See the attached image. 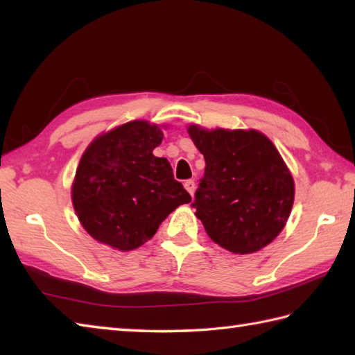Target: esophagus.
<instances>
[{"instance_id":"esophagus-1","label":"esophagus","mask_w":355,"mask_h":355,"mask_svg":"<svg viewBox=\"0 0 355 355\" xmlns=\"http://www.w3.org/2000/svg\"><path fill=\"white\" fill-rule=\"evenodd\" d=\"M184 187H185V190L191 194H194V190H196V184H194V180H191V179H188V180H185V184H184Z\"/></svg>"}]
</instances>
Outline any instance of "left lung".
<instances>
[{
	"mask_svg": "<svg viewBox=\"0 0 355 355\" xmlns=\"http://www.w3.org/2000/svg\"><path fill=\"white\" fill-rule=\"evenodd\" d=\"M205 173L193 207L211 241L236 254L271 243L294 202V180L274 144L257 130L188 127Z\"/></svg>",
	"mask_w": 355,
	"mask_h": 355,
	"instance_id": "8db88e82",
	"label": "left lung"
}]
</instances>
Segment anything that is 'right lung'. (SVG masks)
I'll return each instance as SVG.
<instances>
[{
    "mask_svg": "<svg viewBox=\"0 0 355 355\" xmlns=\"http://www.w3.org/2000/svg\"><path fill=\"white\" fill-rule=\"evenodd\" d=\"M164 133L147 121H132L93 141L79 161L71 202L84 230L98 242L135 250L191 196L153 150Z\"/></svg>",
    "mask_w": 355,
    "mask_h": 355,
    "instance_id": "right-lung-1",
    "label": "right lung"
}]
</instances>
